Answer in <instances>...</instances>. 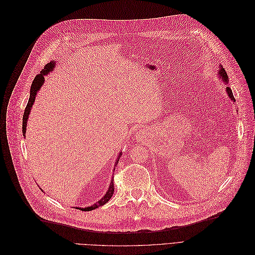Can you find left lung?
Returning a JSON list of instances; mask_svg holds the SVG:
<instances>
[{"label": "left lung", "instance_id": "left-lung-1", "mask_svg": "<svg viewBox=\"0 0 255 255\" xmlns=\"http://www.w3.org/2000/svg\"><path fill=\"white\" fill-rule=\"evenodd\" d=\"M218 76H219V78H221V80L223 81V83H225V84H227V83H228V81H229V80H228L227 72L225 71V69H224L223 67L219 68V72H218ZM226 92H227V94H228L229 98L235 101V96H234V94H233L232 89H230L229 87H226Z\"/></svg>", "mask_w": 255, "mask_h": 255}]
</instances>
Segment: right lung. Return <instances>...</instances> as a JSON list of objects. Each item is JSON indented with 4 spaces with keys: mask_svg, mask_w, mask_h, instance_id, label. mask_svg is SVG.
<instances>
[{
    "mask_svg": "<svg viewBox=\"0 0 255 255\" xmlns=\"http://www.w3.org/2000/svg\"><path fill=\"white\" fill-rule=\"evenodd\" d=\"M56 63L55 61H51L50 63H47L44 68L40 71V74L37 75L35 77V79L33 80V83H32V86H31V92H30V99H29V102H28V105L25 109V112H23V116H22V132H23V136H26V128H27V123H28V118H29V114H30V111H31V108L35 102V96L36 94H37V91L40 89V87L43 85L44 83V76L50 74V71H53L54 67H55ZM121 155V152L118 154V157H120ZM118 163V160L116 161V165ZM115 170V169H114ZM114 180V179H113ZM114 193V183L113 181H111L110 186H109V189L106 193V195L100 200L96 202L95 204L91 205V207H88V208H85V209H81L82 211H92V210H95L96 208H100L102 207V205H104L105 203H107L109 200L111 199L112 195Z\"/></svg>",
    "mask_w": 255,
    "mask_h": 255,
    "instance_id": "right-lung-1",
    "label": "right lung"
}]
</instances>
